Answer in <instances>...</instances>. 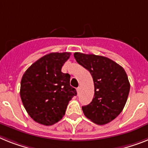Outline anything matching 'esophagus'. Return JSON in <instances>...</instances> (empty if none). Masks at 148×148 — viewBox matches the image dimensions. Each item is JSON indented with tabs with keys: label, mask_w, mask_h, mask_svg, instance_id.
<instances>
[{
	"label": "esophagus",
	"mask_w": 148,
	"mask_h": 148,
	"mask_svg": "<svg viewBox=\"0 0 148 148\" xmlns=\"http://www.w3.org/2000/svg\"><path fill=\"white\" fill-rule=\"evenodd\" d=\"M77 95H79V93H80V87L77 88Z\"/></svg>",
	"instance_id": "34e87169"
}]
</instances>
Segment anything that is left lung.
Instances as JSON below:
<instances>
[{"mask_svg": "<svg viewBox=\"0 0 148 148\" xmlns=\"http://www.w3.org/2000/svg\"><path fill=\"white\" fill-rule=\"evenodd\" d=\"M78 64L87 69L94 82L92 101L82 107L88 119L98 125H105L122 112L130 93L127 74L120 64L101 56L75 53Z\"/></svg>", "mask_w": 148, "mask_h": 148, "instance_id": "8db88e82", "label": "left lung"}]
</instances>
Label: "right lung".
Wrapping results in <instances>:
<instances>
[{"instance_id": "right-lung-1", "label": "right lung", "mask_w": 148, "mask_h": 148, "mask_svg": "<svg viewBox=\"0 0 148 148\" xmlns=\"http://www.w3.org/2000/svg\"><path fill=\"white\" fill-rule=\"evenodd\" d=\"M70 53H51L41 57L25 72L20 97L35 122L51 126L62 120L69 101L77 95L70 86L69 74L62 72Z\"/></svg>"}]
</instances>
